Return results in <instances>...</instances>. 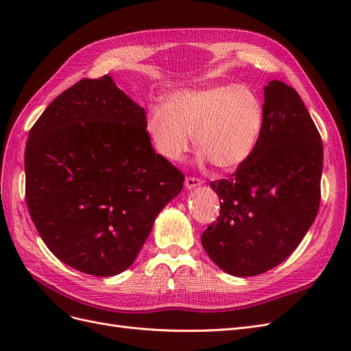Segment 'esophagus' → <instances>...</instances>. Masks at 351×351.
I'll use <instances>...</instances> for the list:
<instances>
[{
    "label": "esophagus",
    "mask_w": 351,
    "mask_h": 351,
    "mask_svg": "<svg viewBox=\"0 0 351 351\" xmlns=\"http://www.w3.org/2000/svg\"><path fill=\"white\" fill-rule=\"evenodd\" d=\"M202 184H204V182H202V178H199V177H186L184 186L189 190H192V189H195L197 186H202Z\"/></svg>",
    "instance_id": "esophagus-1"
}]
</instances>
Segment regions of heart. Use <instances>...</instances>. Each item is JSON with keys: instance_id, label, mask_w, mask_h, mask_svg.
Wrapping results in <instances>:
<instances>
[{"instance_id": "heart-1", "label": "heart", "mask_w": 351, "mask_h": 351, "mask_svg": "<svg viewBox=\"0 0 351 351\" xmlns=\"http://www.w3.org/2000/svg\"><path fill=\"white\" fill-rule=\"evenodd\" d=\"M265 108L256 90L237 84L178 90L165 107L154 105L146 130L156 152L180 161L195 143L202 159L218 168H234L253 154L263 129Z\"/></svg>"}]
</instances>
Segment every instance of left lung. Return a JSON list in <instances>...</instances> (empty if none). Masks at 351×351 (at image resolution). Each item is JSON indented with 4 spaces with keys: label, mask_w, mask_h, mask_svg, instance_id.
Masks as SVG:
<instances>
[{
    "label": "left lung",
    "mask_w": 351,
    "mask_h": 351,
    "mask_svg": "<svg viewBox=\"0 0 351 351\" xmlns=\"http://www.w3.org/2000/svg\"><path fill=\"white\" fill-rule=\"evenodd\" d=\"M263 95L259 142L228 178L210 182L221 210L202 234L208 256L236 277L263 274L289 258L321 204L324 146L311 114L284 82L271 80Z\"/></svg>",
    "instance_id": "left-lung-1"
}]
</instances>
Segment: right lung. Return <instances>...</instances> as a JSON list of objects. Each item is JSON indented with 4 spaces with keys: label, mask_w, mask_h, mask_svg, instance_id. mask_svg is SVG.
Wrapping results in <instances>:
<instances>
[{
    "label": "right lung",
    "mask_w": 351,
    "mask_h": 351,
    "mask_svg": "<svg viewBox=\"0 0 351 351\" xmlns=\"http://www.w3.org/2000/svg\"><path fill=\"white\" fill-rule=\"evenodd\" d=\"M26 202L48 249L95 277L125 271L184 174L156 154L146 114L111 76L82 79L42 112L25 152Z\"/></svg>",
    "instance_id": "right-lung-1"
}]
</instances>
